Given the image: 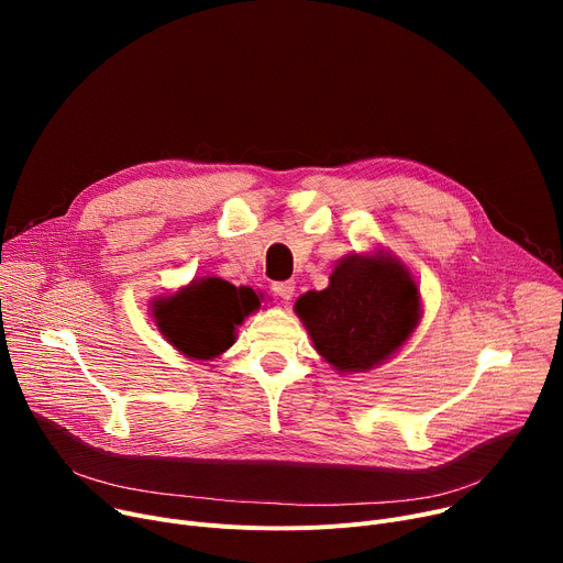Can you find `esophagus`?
I'll return each mask as SVG.
<instances>
[{"mask_svg": "<svg viewBox=\"0 0 563 563\" xmlns=\"http://www.w3.org/2000/svg\"><path fill=\"white\" fill-rule=\"evenodd\" d=\"M272 289L276 291V297H280L283 301H289L294 297V283L285 280V283H274Z\"/></svg>", "mask_w": 563, "mask_h": 563, "instance_id": "1", "label": "esophagus"}]
</instances>
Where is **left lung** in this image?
Returning a JSON list of instances; mask_svg holds the SVG:
<instances>
[{
	"label": "left lung",
	"instance_id": "1",
	"mask_svg": "<svg viewBox=\"0 0 563 563\" xmlns=\"http://www.w3.org/2000/svg\"><path fill=\"white\" fill-rule=\"evenodd\" d=\"M314 349L340 372H363L383 363L418 327L416 280L393 257L342 260L321 291L297 301Z\"/></svg>",
	"mask_w": 563,
	"mask_h": 563
}]
</instances>
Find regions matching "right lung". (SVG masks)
Wrapping results in <instances>:
<instances>
[{
    "label": "right lung",
    "instance_id": "right-lung-1",
    "mask_svg": "<svg viewBox=\"0 0 563 563\" xmlns=\"http://www.w3.org/2000/svg\"><path fill=\"white\" fill-rule=\"evenodd\" d=\"M260 308L257 294L221 278L194 280L155 303V321L166 340L187 358L210 361L232 346L234 327Z\"/></svg>",
    "mask_w": 563,
    "mask_h": 563
}]
</instances>
